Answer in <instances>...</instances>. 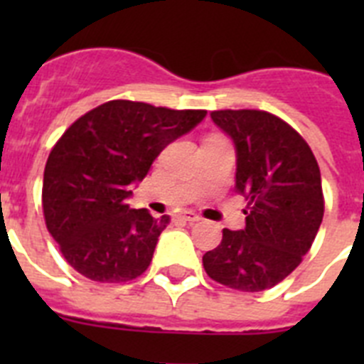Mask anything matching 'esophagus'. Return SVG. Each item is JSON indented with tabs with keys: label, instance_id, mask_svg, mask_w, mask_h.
Wrapping results in <instances>:
<instances>
[{
	"label": "esophagus",
	"instance_id": "obj_1",
	"mask_svg": "<svg viewBox=\"0 0 364 364\" xmlns=\"http://www.w3.org/2000/svg\"><path fill=\"white\" fill-rule=\"evenodd\" d=\"M178 218H180V220H184V222H197V220H200V217H198V215L195 213V211H184V213L178 215Z\"/></svg>",
	"mask_w": 364,
	"mask_h": 364
}]
</instances>
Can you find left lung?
<instances>
[{
    "label": "left lung",
    "mask_w": 364,
    "mask_h": 364,
    "mask_svg": "<svg viewBox=\"0 0 364 364\" xmlns=\"http://www.w3.org/2000/svg\"><path fill=\"white\" fill-rule=\"evenodd\" d=\"M211 120L233 140L235 188L250 208L246 228L222 230V242L202 257L204 269L233 290H268L301 264L319 231V166L304 138L275 114L226 109Z\"/></svg>",
    "instance_id": "8db88e82"
}]
</instances>
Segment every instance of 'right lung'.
Listing matches in <instances>:
<instances>
[{
  "label": "right lung",
  "mask_w": 364,
  "mask_h": 364,
  "mask_svg": "<svg viewBox=\"0 0 364 364\" xmlns=\"http://www.w3.org/2000/svg\"><path fill=\"white\" fill-rule=\"evenodd\" d=\"M205 111L112 100L85 112L53 147L43 173L47 230L65 260L96 282H127L151 264L169 217L133 210L131 186Z\"/></svg>",
  "instance_id": "right-lung-1"
}]
</instances>
